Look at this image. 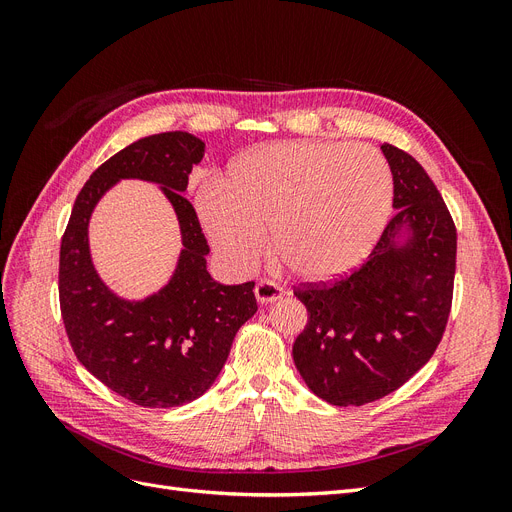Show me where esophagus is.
Instances as JSON below:
<instances>
[{"label": "esophagus", "instance_id": "1", "mask_svg": "<svg viewBox=\"0 0 512 512\" xmlns=\"http://www.w3.org/2000/svg\"><path fill=\"white\" fill-rule=\"evenodd\" d=\"M282 294H284V290L280 286H276L274 282H270V280H261L255 286V299L261 305H270V303L282 299Z\"/></svg>", "mask_w": 512, "mask_h": 512}]
</instances>
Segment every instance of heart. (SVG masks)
I'll return each instance as SVG.
<instances>
[{
    "label": "heart",
    "instance_id": "heart-1",
    "mask_svg": "<svg viewBox=\"0 0 512 512\" xmlns=\"http://www.w3.org/2000/svg\"><path fill=\"white\" fill-rule=\"evenodd\" d=\"M394 178L367 145L290 141L238 157L228 188L207 182L197 199L201 228L232 272L245 274L267 249L305 282L344 278L386 230Z\"/></svg>",
    "mask_w": 512,
    "mask_h": 512
}]
</instances>
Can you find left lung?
I'll return each instance as SVG.
<instances>
[{
  "label": "left lung",
  "mask_w": 512,
  "mask_h": 512,
  "mask_svg": "<svg viewBox=\"0 0 512 512\" xmlns=\"http://www.w3.org/2000/svg\"><path fill=\"white\" fill-rule=\"evenodd\" d=\"M394 218L369 259L332 286L294 292L309 313L292 359L309 390L361 407L398 390L438 348L456 270V228L419 161L384 143Z\"/></svg>",
  "instance_id": "8db88e82"
}]
</instances>
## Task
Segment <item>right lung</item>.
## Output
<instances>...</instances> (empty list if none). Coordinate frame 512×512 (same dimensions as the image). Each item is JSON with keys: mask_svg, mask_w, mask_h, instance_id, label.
<instances>
[{"mask_svg": "<svg viewBox=\"0 0 512 512\" xmlns=\"http://www.w3.org/2000/svg\"><path fill=\"white\" fill-rule=\"evenodd\" d=\"M203 155L205 143L182 130L124 147L78 193L60 247V307L74 355L107 388L149 409L180 407L205 394L238 328L257 311L253 282L220 284L207 272V240L182 195ZM122 179L157 183L181 228L175 272L145 300H124L107 287L88 247L90 215Z\"/></svg>", "mask_w": 512, "mask_h": 512, "instance_id": "right-lung-1", "label": "right lung"}]
</instances>
